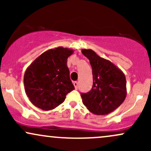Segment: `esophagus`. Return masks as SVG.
<instances>
[{"label":"esophagus","instance_id":"1","mask_svg":"<svg viewBox=\"0 0 151 151\" xmlns=\"http://www.w3.org/2000/svg\"><path fill=\"white\" fill-rule=\"evenodd\" d=\"M73 84H74V88H75V89H78V83H77V81H74Z\"/></svg>","mask_w":151,"mask_h":151}]
</instances>
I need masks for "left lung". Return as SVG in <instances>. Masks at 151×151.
<instances>
[{
	"label": "left lung",
	"instance_id": "1",
	"mask_svg": "<svg viewBox=\"0 0 151 151\" xmlns=\"http://www.w3.org/2000/svg\"><path fill=\"white\" fill-rule=\"evenodd\" d=\"M81 52L89 59L93 74L91 89L88 93H81L83 104L91 113L107 115L125 100L127 93L125 74L92 50L83 49Z\"/></svg>",
	"mask_w": 151,
	"mask_h": 151
}]
</instances>
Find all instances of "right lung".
<instances>
[{"label": "right lung", "instance_id": "obj_1", "mask_svg": "<svg viewBox=\"0 0 151 151\" xmlns=\"http://www.w3.org/2000/svg\"><path fill=\"white\" fill-rule=\"evenodd\" d=\"M74 50L62 47L47 50L26 70L24 86L31 103L44 111L63 103L74 86L70 77L67 58Z\"/></svg>", "mask_w": 151, "mask_h": 151}]
</instances>
